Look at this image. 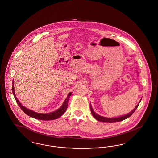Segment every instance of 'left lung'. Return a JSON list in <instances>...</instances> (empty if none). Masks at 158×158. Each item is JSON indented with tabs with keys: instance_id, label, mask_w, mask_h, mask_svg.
Instances as JSON below:
<instances>
[{
	"instance_id": "8db88e82",
	"label": "left lung",
	"mask_w": 158,
	"mask_h": 158,
	"mask_svg": "<svg viewBox=\"0 0 158 158\" xmlns=\"http://www.w3.org/2000/svg\"><path fill=\"white\" fill-rule=\"evenodd\" d=\"M141 101V100H140ZM140 103V102H139ZM139 103L137 105V106L130 112L128 114L125 115H123V116H122V117H118V118H106V117H102V116H100L99 115H98L97 114H96L95 112L94 111L91 105H90V110H91V112L93 115V116L95 117V119L97 120L98 121H99V122H109V123H113V122H121V121H123L124 120H125L126 118H127L128 117H131L132 114L135 112V110L137 109V107L139 106Z\"/></svg>"
}]
</instances>
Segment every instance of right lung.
Wrapping results in <instances>:
<instances>
[{"label":"right lung","mask_w":158,"mask_h":158,"mask_svg":"<svg viewBox=\"0 0 158 158\" xmlns=\"http://www.w3.org/2000/svg\"><path fill=\"white\" fill-rule=\"evenodd\" d=\"M12 90H13V94L15 96V98L16 99V101L17 104H18L19 107L23 110V111L26 114L29 115V117H31L32 118H34L38 119V120H52L57 119V118H59L60 117H61L63 115V113L67 109L68 101V99H69L70 96L71 95V92H70L68 95L66 99L64 100L62 106L59 109H57V110H56L53 112L48 113V114H39V113H36V112H35L32 110H31L27 109L26 107H24L23 106L21 105V104L18 100V99H17V98L15 95V89H14L13 85L12 86Z\"/></svg>","instance_id":"1"}]
</instances>
